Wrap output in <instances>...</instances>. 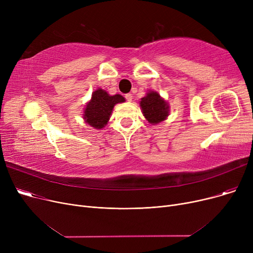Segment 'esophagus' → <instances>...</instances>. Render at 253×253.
I'll list each match as a JSON object with an SVG mask.
<instances>
[{
  "instance_id": "obj_1",
  "label": "esophagus",
  "mask_w": 253,
  "mask_h": 253,
  "mask_svg": "<svg viewBox=\"0 0 253 253\" xmlns=\"http://www.w3.org/2000/svg\"><path fill=\"white\" fill-rule=\"evenodd\" d=\"M125 98H126L127 101H131L132 100V94H131V93H128V94H126Z\"/></svg>"
}]
</instances>
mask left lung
I'll use <instances>...</instances> for the list:
<instances>
[{
	"label": "left lung",
	"instance_id": "8db88e82",
	"mask_svg": "<svg viewBox=\"0 0 253 253\" xmlns=\"http://www.w3.org/2000/svg\"><path fill=\"white\" fill-rule=\"evenodd\" d=\"M142 115L147 121L156 125L161 123L169 116V104L157 91L150 90L139 101Z\"/></svg>",
	"mask_w": 253,
	"mask_h": 253
}]
</instances>
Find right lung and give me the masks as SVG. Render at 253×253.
I'll return each mask as SVG.
<instances>
[{"label":"right lung","mask_w":253,"mask_h":253,"mask_svg":"<svg viewBox=\"0 0 253 253\" xmlns=\"http://www.w3.org/2000/svg\"><path fill=\"white\" fill-rule=\"evenodd\" d=\"M125 102L121 94L110 95L101 88L93 91L91 99L86 103L83 119L86 124L95 129H102L111 118L114 106L117 103Z\"/></svg>","instance_id":"1"}]
</instances>
